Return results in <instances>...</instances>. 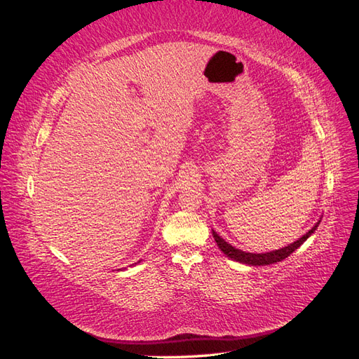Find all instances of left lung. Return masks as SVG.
Wrapping results in <instances>:
<instances>
[{
    "mask_svg": "<svg viewBox=\"0 0 359 359\" xmlns=\"http://www.w3.org/2000/svg\"><path fill=\"white\" fill-rule=\"evenodd\" d=\"M319 223H320V220L314 224L311 229L306 233V235H302L299 240H297L295 243H292V244H289L287 247H283V248H280V250H273V252H268V253H247V252H243V250H238V248H235V247H232L231 244H227L223 238L217 233V232H214L212 231V236H214V240H215V243H217V245H219V248L222 250V252L227 256V257H231L232 260H236V262H241V264H247V265H255V266H257V265H271V264H277V262H280V260H283V259H286L287 256H290L293 252H295V250L307 240V238L318 229V226H319Z\"/></svg>",
    "mask_w": 359,
    "mask_h": 359,
    "instance_id": "left-lung-1",
    "label": "left lung"
}]
</instances>
